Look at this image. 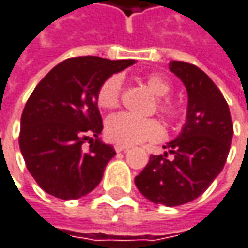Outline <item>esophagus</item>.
Instances as JSON below:
<instances>
[{"label":"esophagus","mask_w":248,"mask_h":248,"mask_svg":"<svg viewBox=\"0 0 248 248\" xmlns=\"http://www.w3.org/2000/svg\"><path fill=\"white\" fill-rule=\"evenodd\" d=\"M127 150H129V147H126V145H115V151L116 153H122V151H127Z\"/></svg>","instance_id":"esophagus-1"}]
</instances>
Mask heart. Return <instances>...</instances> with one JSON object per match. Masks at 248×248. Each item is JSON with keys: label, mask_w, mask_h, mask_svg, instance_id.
<instances>
[{"label": "heart", "mask_w": 248, "mask_h": 248, "mask_svg": "<svg viewBox=\"0 0 248 248\" xmlns=\"http://www.w3.org/2000/svg\"><path fill=\"white\" fill-rule=\"evenodd\" d=\"M145 84L150 92L158 97L156 109L168 121L175 122L182 115L178 105L165 97L172 92V84L161 73L145 76ZM122 78L112 75L100 86L97 92V104L104 109H113L121 103ZM164 135L161 124L154 118H137L130 113H116L105 122V136L109 141L119 145H133L143 141H154Z\"/></svg>", "instance_id": "b5f03b06"}]
</instances>
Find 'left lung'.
Instances as JSON below:
<instances>
[{
    "mask_svg": "<svg viewBox=\"0 0 248 248\" xmlns=\"http://www.w3.org/2000/svg\"><path fill=\"white\" fill-rule=\"evenodd\" d=\"M169 69L186 86L187 118L180 135L169 141L162 155H151L135 178L145 199L178 207L201 196L225 167L233 137L231 111L221 90L207 73L182 61ZM172 154V158L167 154Z\"/></svg>",
    "mask_w": 248,
    "mask_h": 248,
    "instance_id": "8db88e82",
    "label": "left lung"
}]
</instances>
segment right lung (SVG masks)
I'll return each mask as SVG.
<instances>
[{
    "label": "right lung",
    "mask_w": 248,
    "mask_h": 248,
    "mask_svg": "<svg viewBox=\"0 0 248 248\" xmlns=\"http://www.w3.org/2000/svg\"><path fill=\"white\" fill-rule=\"evenodd\" d=\"M133 63L69 58L36 86L22 112L19 147L29 172L46 193L61 200L80 199L98 186L116 153L98 139L103 119L97 92L109 76ZM86 141L91 143L87 152L82 148Z\"/></svg>",
    "instance_id": "obj_1"
}]
</instances>
